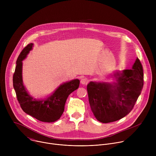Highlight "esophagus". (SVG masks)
Instances as JSON below:
<instances>
[{"instance_id":"34e87169","label":"esophagus","mask_w":156,"mask_h":156,"mask_svg":"<svg viewBox=\"0 0 156 156\" xmlns=\"http://www.w3.org/2000/svg\"><path fill=\"white\" fill-rule=\"evenodd\" d=\"M80 82L82 84H86L88 82V80L86 78H83L81 79Z\"/></svg>"}]
</instances>
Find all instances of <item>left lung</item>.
Listing matches in <instances>:
<instances>
[{
  "instance_id": "obj_1",
  "label": "left lung",
  "mask_w": 156,
  "mask_h": 156,
  "mask_svg": "<svg viewBox=\"0 0 156 156\" xmlns=\"http://www.w3.org/2000/svg\"><path fill=\"white\" fill-rule=\"evenodd\" d=\"M112 77L115 81H90L87 85L92 112L104 123L119 120L128 115L141 94L144 75L138 58L132 69L117 71Z\"/></svg>"
}]
</instances>
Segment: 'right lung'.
I'll return each instance as SVG.
<instances>
[{
    "label": "right lung",
    "instance_id": "add662e5",
    "mask_svg": "<svg viewBox=\"0 0 156 156\" xmlns=\"http://www.w3.org/2000/svg\"><path fill=\"white\" fill-rule=\"evenodd\" d=\"M33 43L28 44L19 55L15 73L13 76V85L17 100L24 112L44 122H54L62 116L65 104L69 94L79 87L80 80L74 79L61 84L56 90L46 98L36 99L30 95L23 82L22 69L23 61L30 51L33 49Z\"/></svg>",
    "mask_w": 156,
    "mask_h": 156
}]
</instances>
